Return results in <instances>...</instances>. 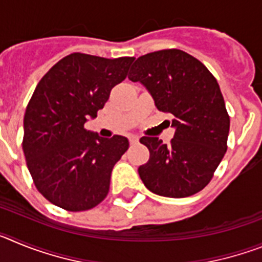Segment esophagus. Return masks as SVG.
<instances>
[{
    "label": "esophagus",
    "instance_id": "1",
    "mask_svg": "<svg viewBox=\"0 0 262 262\" xmlns=\"http://www.w3.org/2000/svg\"><path fill=\"white\" fill-rule=\"evenodd\" d=\"M128 139H129V143H131V144H136V143L139 142L138 135H129Z\"/></svg>",
    "mask_w": 262,
    "mask_h": 262
}]
</instances>
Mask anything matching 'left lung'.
Instances as JSON below:
<instances>
[{
    "instance_id": "obj_1",
    "label": "left lung",
    "mask_w": 262,
    "mask_h": 262,
    "mask_svg": "<svg viewBox=\"0 0 262 262\" xmlns=\"http://www.w3.org/2000/svg\"><path fill=\"white\" fill-rule=\"evenodd\" d=\"M128 78L140 82L160 111L173 117L170 144L152 136L140 143L149 160L138 169L148 190L169 198L198 193L227 151L230 117L214 76L189 53L161 50L138 57Z\"/></svg>"
}]
</instances>
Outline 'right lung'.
Instances as JSON below:
<instances>
[{
  "label": "right lung",
  "instance_id": "obj_1",
  "mask_svg": "<svg viewBox=\"0 0 262 262\" xmlns=\"http://www.w3.org/2000/svg\"><path fill=\"white\" fill-rule=\"evenodd\" d=\"M133 61L71 53L36 85L25 113L22 147L36 189L55 206L85 211L107 195L111 170L128 139L101 138L84 124L103 108Z\"/></svg>",
  "mask_w": 262,
  "mask_h": 262
}]
</instances>
